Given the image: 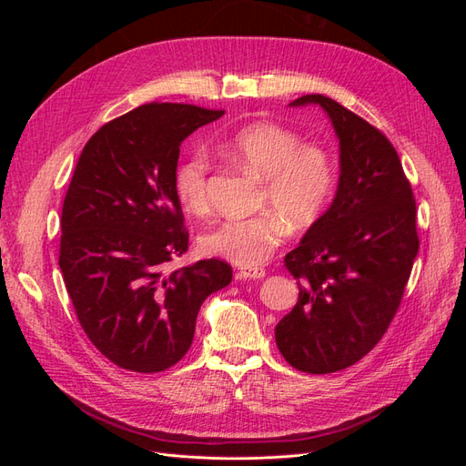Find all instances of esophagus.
Segmentation results:
<instances>
[{"label":"esophagus","mask_w":466,"mask_h":466,"mask_svg":"<svg viewBox=\"0 0 466 466\" xmlns=\"http://www.w3.org/2000/svg\"><path fill=\"white\" fill-rule=\"evenodd\" d=\"M264 276H266L264 268H257V266L241 268V270H238V278L241 279H262Z\"/></svg>","instance_id":"34e87169"}]
</instances>
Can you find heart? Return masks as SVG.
Returning <instances> with one entry per match:
<instances>
[{
    "mask_svg": "<svg viewBox=\"0 0 466 466\" xmlns=\"http://www.w3.org/2000/svg\"><path fill=\"white\" fill-rule=\"evenodd\" d=\"M225 151L245 171L264 180L260 204L272 211L211 225L200 237V250L252 268L284 241L286 221L293 229H309L324 216L336 192V161L329 147L305 144L299 132L268 120L235 130ZM208 175L209 161L200 149L190 151L177 167L175 192L190 214H204L209 208Z\"/></svg>",
    "mask_w": 466,
    "mask_h": 466,
    "instance_id": "obj_1",
    "label": "heart"
}]
</instances>
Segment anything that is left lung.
I'll use <instances>...</instances> for the list:
<instances>
[{
    "mask_svg": "<svg viewBox=\"0 0 466 466\" xmlns=\"http://www.w3.org/2000/svg\"><path fill=\"white\" fill-rule=\"evenodd\" d=\"M329 112L340 139L332 206L284 266L299 299L278 322L276 344L291 368L324 375L377 346L397 315L420 248L416 200L397 149L373 124L324 95H303Z\"/></svg>",
    "mask_w": 466,
    "mask_h": 466,
    "instance_id": "left-lung-1",
    "label": "left lung"
}]
</instances>
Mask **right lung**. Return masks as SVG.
Wrapping results in <instances>:
<instances>
[{
  "instance_id": "right-lung-1",
  "label": "right lung",
  "mask_w": 466,
  "mask_h": 466,
  "mask_svg": "<svg viewBox=\"0 0 466 466\" xmlns=\"http://www.w3.org/2000/svg\"><path fill=\"white\" fill-rule=\"evenodd\" d=\"M221 115L147 103L103 124L79 155L62 208L60 270L81 329L122 370L173 368L208 295L231 284L219 258L167 270L190 237L175 192L180 144Z\"/></svg>"
}]
</instances>
